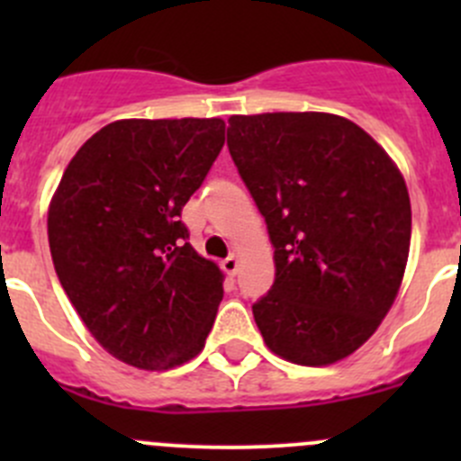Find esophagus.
<instances>
[{"mask_svg":"<svg viewBox=\"0 0 461 461\" xmlns=\"http://www.w3.org/2000/svg\"><path fill=\"white\" fill-rule=\"evenodd\" d=\"M221 267L222 272L230 274V276H236V272H239V257H236V254H230V257L222 260Z\"/></svg>","mask_w":461,"mask_h":461,"instance_id":"esophagus-1","label":"esophagus"}]
</instances>
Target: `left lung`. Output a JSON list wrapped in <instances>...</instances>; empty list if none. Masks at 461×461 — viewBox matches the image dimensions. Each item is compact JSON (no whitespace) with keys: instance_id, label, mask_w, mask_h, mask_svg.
<instances>
[{"instance_id":"obj_1","label":"left lung","mask_w":461,"mask_h":461,"mask_svg":"<svg viewBox=\"0 0 461 461\" xmlns=\"http://www.w3.org/2000/svg\"><path fill=\"white\" fill-rule=\"evenodd\" d=\"M231 160L267 222L272 290L252 305L274 355L328 366L388 314L411 248V198L388 153L332 113L231 115Z\"/></svg>"}]
</instances>
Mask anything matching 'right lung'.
<instances>
[{
    "label": "right lung",
    "instance_id": "obj_1",
    "mask_svg": "<svg viewBox=\"0 0 461 461\" xmlns=\"http://www.w3.org/2000/svg\"><path fill=\"white\" fill-rule=\"evenodd\" d=\"M225 144L221 118L118 120L82 144L49 209L55 272L115 359L167 370L203 350L222 272L180 212Z\"/></svg>",
    "mask_w": 461,
    "mask_h": 461
}]
</instances>
